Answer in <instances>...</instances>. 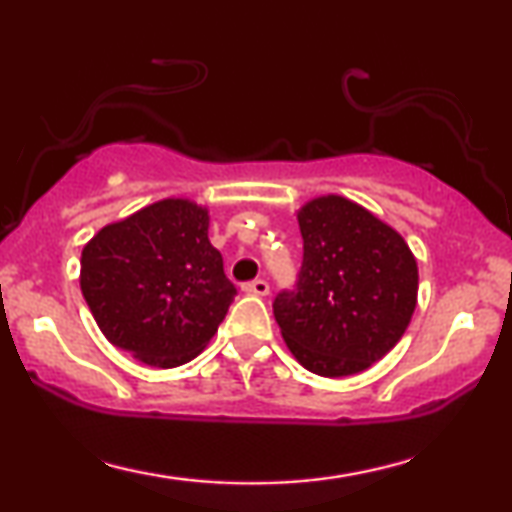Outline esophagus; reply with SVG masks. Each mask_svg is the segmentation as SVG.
Masks as SVG:
<instances>
[{"instance_id": "obj_1", "label": "esophagus", "mask_w": 512, "mask_h": 512, "mask_svg": "<svg viewBox=\"0 0 512 512\" xmlns=\"http://www.w3.org/2000/svg\"><path fill=\"white\" fill-rule=\"evenodd\" d=\"M244 293H251V296H268L270 284L265 279H254V282H247L242 286Z\"/></svg>"}]
</instances>
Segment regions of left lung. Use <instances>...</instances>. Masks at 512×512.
<instances>
[{"label":"left lung","instance_id":"8db88e82","mask_svg":"<svg viewBox=\"0 0 512 512\" xmlns=\"http://www.w3.org/2000/svg\"><path fill=\"white\" fill-rule=\"evenodd\" d=\"M303 265L272 303L282 338L321 377L361 373L396 347L417 305V261L366 207L321 195L298 209Z\"/></svg>","mask_w":512,"mask_h":512}]
</instances>
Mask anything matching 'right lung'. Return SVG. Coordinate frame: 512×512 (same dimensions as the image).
<instances>
[{"mask_svg": "<svg viewBox=\"0 0 512 512\" xmlns=\"http://www.w3.org/2000/svg\"><path fill=\"white\" fill-rule=\"evenodd\" d=\"M207 230V207L165 198L83 247L81 291L111 345L156 368L207 347L237 293Z\"/></svg>", "mask_w": 512, "mask_h": 512, "instance_id": "right-lung-1", "label": "right lung"}]
</instances>
